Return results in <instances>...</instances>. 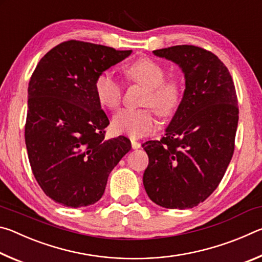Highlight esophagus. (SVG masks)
<instances>
[{
	"mask_svg": "<svg viewBox=\"0 0 262 262\" xmlns=\"http://www.w3.org/2000/svg\"><path fill=\"white\" fill-rule=\"evenodd\" d=\"M130 142H132V148L133 149H139L141 148V144L137 142L135 139H130Z\"/></svg>",
	"mask_w": 262,
	"mask_h": 262,
	"instance_id": "obj_1",
	"label": "esophagus"
}]
</instances>
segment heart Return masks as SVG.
Instances as JSON below:
<instances>
[{
  "mask_svg": "<svg viewBox=\"0 0 262 262\" xmlns=\"http://www.w3.org/2000/svg\"><path fill=\"white\" fill-rule=\"evenodd\" d=\"M125 74L132 82L147 90L143 105L154 107L162 117H170L178 110L183 98V84L178 78H165V68L159 62L149 56H141L127 66ZM95 92L99 104L111 111L117 110L121 104L122 84L107 72L97 76ZM153 109L122 110L114 115L113 128L132 137L151 134L158 126L156 111Z\"/></svg>",
  "mask_w": 262,
  "mask_h": 262,
  "instance_id": "heart-1",
  "label": "heart"
}]
</instances>
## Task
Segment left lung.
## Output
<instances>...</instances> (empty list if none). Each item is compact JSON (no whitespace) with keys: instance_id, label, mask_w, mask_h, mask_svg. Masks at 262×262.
Segmentation results:
<instances>
[{"instance_id":"left-lung-1","label":"left lung","mask_w":262,"mask_h":262,"mask_svg":"<svg viewBox=\"0 0 262 262\" xmlns=\"http://www.w3.org/2000/svg\"><path fill=\"white\" fill-rule=\"evenodd\" d=\"M154 54L179 64L186 89L165 136L142 144L149 157L143 185L158 206L193 208L217 188L232 158L236 89L223 62L205 48L178 45Z\"/></svg>"}]
</instances>
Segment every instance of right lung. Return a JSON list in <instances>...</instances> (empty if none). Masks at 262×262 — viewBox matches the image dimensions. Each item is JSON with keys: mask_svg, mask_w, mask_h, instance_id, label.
I'll use <instances>...</instances> for the list:
<instances>
[{"mask_svg": "<svg viewBox=\"0 0 262 262\" xmlns=\"http://www.w3.org/2000/svg\"><path fill=\"white\" fill-rule=\"evenodd\" d=\"M132 51L68 40L39 61L29 82L25 144L47 196L62 206L94 205L114 166L132 148L125 136L106 140L110 125L95 92L100 73Z\"/></svg>", "mask_w": 262, "mask_h": 262, "instance_id": "obj_1", "label": "right lung"}]
</instances>
